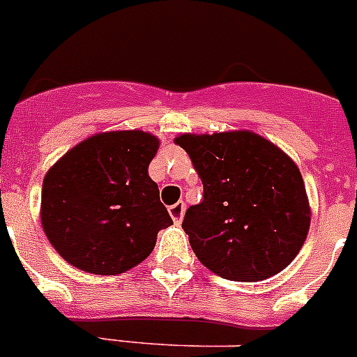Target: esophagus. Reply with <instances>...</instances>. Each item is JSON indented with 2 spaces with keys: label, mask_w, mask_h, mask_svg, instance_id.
Listing matches in <instances>:
<instances>
[{
  "label": "esophagus",
  "mask_w": 357,
  "mask_h": 357,
  "mask_svg": "<svg viewBox=\"0 0 357 357\" xmlns=\"http://www.w3.org/2000/svg\"><path fill=\"white\" fill-rule=\"evenodd\" d=\"M184 213H185L184 202H176L175 206L169 207V216H172V220L175 223H181L182 222V218H184Z\"/></svg>",
  "instance_id": "34e87169"
}]
</instances>
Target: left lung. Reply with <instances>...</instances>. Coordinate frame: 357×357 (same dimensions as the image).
Returning a JSON list of instances; mask_svg holds the SVG:
<instances>
[{"instance_id": "left-lung-1", "label": "left lung", "mask_w": 357, "mask_h": 357, "mask_svg": "<svg viewBox=\"0 0 357 357\" xmlns=\"http://www.w3.org/2000/svg\"><path fill=\"white\" fill-rule=\"evenodd\" d=\"M204 200L182 229L198 261L229 280L257 282L282 272L307 238L311 207L301 169L272 141L250 130L181 134Z\"/></svg>"}]
</instances>
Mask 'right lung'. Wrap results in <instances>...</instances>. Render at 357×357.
<instances>
[{"instance_id": "right-lung-1", "label": "right lung", "mask_w": 357, "mask_h": 357, "mask_svg": "<svg viewBox=\"0 0 357 357\" xmlns=\"http://www.w3.org/2000/svg\"><path fill=\"white\" fill-rule=\"evenodd\" d=\"M159 137L143 130L94 134L48 169L40 223L62 259L82 272L118 275L151 254L173 223L148 166Z\"/></svg>"}]
</instances>
